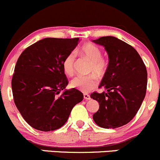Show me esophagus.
<instances>
[{
	"label": "esophagus",
	"mask_w": 160,
	"mask_h": 160,
	"mask_svg": "<svg viewBox=\"0 0 160 160\" xmlns=\"http://www.w3.org/2000/svg\"><path fill=\"white\" fill-rule=\"evenodd\" d=\"M84 98H85V100H89L91 99V97H90L89 95H88V94H84Z\"/></svg>",
	"instance_id": "1"
}]
</instances>
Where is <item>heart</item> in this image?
Here are the masks:
<instances>
[{
    "label": "heart",
    "instance_id": "heart-1",
    "mask_svg": "<svg viewBox=\"0 0 160 160\" xmlns=\"http://www.w3.org/2000/svg\"><path fill=\"white\" fill-rule=\"evenodd\" d=\"M81 54L91 62L90 72L95 73L97 76L101 77L105 74L107 68L106 61L102 57L99 48L92 43L84 44L80 50ZM75 55L72 52L68 54L62 62V67L67 75L72 76L75 73ZM97 79L94 75L78 76L71 82V86L83 92H88L96 87Z\"/></svg>",
    "mask_w": 160,
    "mask_h": 160
}]
</instances>
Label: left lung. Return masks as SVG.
Masks as SVG:
<instances>
[{
    "label": "left lung",
    "instance_id": "obj_1",
    "mask_svg": "<svg viewBox=\"0 0 160 160\" xmlns=\"http://www.w3.org/2000/svg\"><path fill=\"white\" fill-rule=\"evenodd\" d=\"M92 42L105 48L109 59L98 86L106 92L90 95L99 103L93 119L105 129L121 127L134 118L146 96V65L134 48L117 38L106 36Z\"/></svg>",
    "mask_w": 160,
    "mask_h": 160
}]
</instances>
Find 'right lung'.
Segmentation results:
<instances>
[{
  "instance_id": "right-lung-1",
  "label": "right lung",
  "mask_w": 160,
  "mask_h": 160,
  "mask_svg": "<svg viewBox=\"0 0 160 160\" xmlns=\"http://www.w3.org/2000/svg\"><path fill=\"white\" fill-rule=\"evenodd\" d=\"M76 38H47L28 47L18 59L11 80L16 107L34 129L49 132L65 125L72 109L83 100L68 84L62 62L78 45Z\"/></svg>"
}]
</instances>
